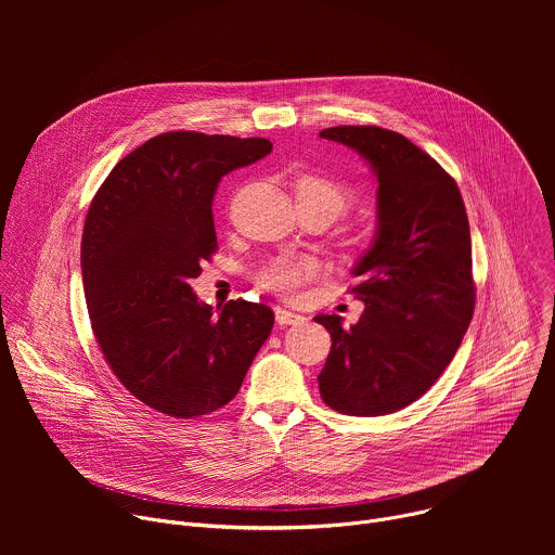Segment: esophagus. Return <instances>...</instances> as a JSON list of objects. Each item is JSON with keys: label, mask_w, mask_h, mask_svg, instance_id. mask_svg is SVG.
Returning a JSON list of instances; mask_svg holds the SVG:
<instances>
[{"label": "esophagus", "mask_w": 555, "mask_h": 555, "mask_svg": "<svg viewBox=\"0 0 555 555\" xmlns=\"http://www.w3.org/2000/svg\"><path fill=\"white\" fill-rule=\"evenodd\" d=\"M274 315H276V323H279L281 327H285V325H298V323L305 321V315H300V313H296V311H289V309H285V307H274Z\"/></svg>", "instance_id": "1"}]
</instances>
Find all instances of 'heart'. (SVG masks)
<instances>
[{
	"label": "heart",
	"mask_w": 555,
	"mask_h": 555,
	"mask_svg": "<svg viewBox=\"0 0 555 555\" xmlns=\"http://www.w3.org/2000/svg\"><path fill=\"white\" fill-rule=\"evenodd\" d=\"M296 204L300 202H313V204H325L334 217L340 215L351 204V193L340 182H334L323 176H300L294 184ZM319 274V263L309 257L298 255H281L270 259L261 266L257 272V283L274 292L283 298H294L300 294L302 285Z\"/></svg>",
	"instance_id": "1"
}]
</instances>
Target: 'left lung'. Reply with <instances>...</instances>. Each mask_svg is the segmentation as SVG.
Returning <instances> with one entry per match:
<instances>
[{
  "instance_id": "8db88e82",
  "label": "left lung",
  "mask_w": 555,
  "mask_h": 555,
  "mask_svg": "<svg viewBox=\"0 0 555 555\" xmlns=\"http://www.w3.org/2000/svg\"><path fill=\"white\" fill-rule=\"evenodd\" d=\"M377 180L375 236L351 274L360 321L315 315L332 336L319 375L327 406L356 417L400 411L437 382L474 313L469 223L456 182L402 133L330 127Z\"/></svg>"
}]
</instances>
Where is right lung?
Wrapping results in <instances>:
<instances>
[{
	"instance_id": "1",
	"label": "right lung",
	"mask_w": 555,
	"mask_h": 555,
	"mask_svg": "<svg viewBox=\"0 0 555 555\" xmlns=\"http://www.w3.org/2000/svg\"><path fill=\"white\" fill-rule=\"evenodd\" d=\"M272 151L266 138L160 133L112 169L88 210L81 272L94 336L122 386L149 409L193 420L225 406L268 340V305L217 311L191 287L217 248L223 176Z\"/></svg>"
}]
</instances>
